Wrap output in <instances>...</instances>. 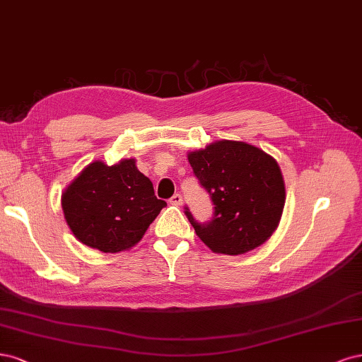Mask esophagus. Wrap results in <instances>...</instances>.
Wrapping results in <instances>:
<instances>
[{
    "instance_id": "obj_1",
    "label": "esophagus",
    "mask_w": 362,
    "mask_h": 362,
    "mask_svg": "<svg viewBox=\"0 0 362 362\" xmlns=\"http://www.w3.org/2000/svg\"><path fill=\"white\" fill-rule=\"evenodd\" d=\"M182 203H183V197L180 194H174L170 198V204H173V206H180Z\"/></svg>"
}]
</instances>
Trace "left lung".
I'll return each mask as SVG.
<instances>
[{"mask_svg": "<svg viewBox=\"0 0 362 362\" xmlns=\"http://www.w3.org/2000/svg\"><path fill=\"white\" fill-rule=\"evenodd\" d=\"M189 164L214 204L212 219L198 223L185 215L197 236L214 252L238 255L260 247L275 231L286 189L274 158L242 141H216L191 151Z\"/></svg>", "mask_w": 362, "mask_h": 362, "instance_id": "8db88e82", "label": "left lung"}]
</instances>
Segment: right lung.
I'll list each match as a JSON object with an SVG mask.
<instances>
[{
	"instance_id": "obj_1",
	"label": "right lung",
	"mask_w": 362,
	"mask_h": 362,
	"mask_svg": "<svg viewBox=\"0 0 362 362\" xmlns=\"http://www.w3.org/2000/svg\"><path fill=\"white\" fill-rule=\"evenodd\" d=\"M67 226L78 240L103 252L134 247L167 203L134 159L108 167L93 162L62 198Z\"/></svg>"
}]
</instances>
